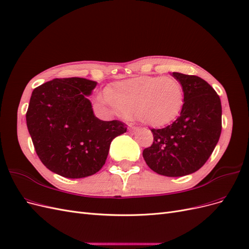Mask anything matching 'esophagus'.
<instances>
[{"label": "esophagus", "instance_id": "1", "mask_svg": "<svg viewBox=\"0 0 249 249\" xmlns=\"http://www.w3.org/2000/svg\"><path fill=\"white\" fill-rule=\"evenodd\" d=\"M138 127L137 126H130L129 127V132L131 133V134H135L136 132H138Z\"/></svg>", "mask_w": 249, "mask_h": 249}]
</instances>
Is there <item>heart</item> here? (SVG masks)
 Masks as SVG:
<instances>
[{
    "label": "heart",
    "mask_w": 249,
    "mask_h": 249,
    "mask_svg": "<svg viewBox=\"0 0 249 249\" xmlns=\"http://www.w3.org/2000/svg\"><path fill=\"white\" fill-rule=\"evenodd\" d=\"M103 106L146 125L160 127L177 119L184 105L180 83L163 76H141L116 82L97 95Z\"/></svg>",
    "instance_id": "obj_1"
}]
</instances>
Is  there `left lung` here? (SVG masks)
<instances>
[{"label":"left lung","mask_w":249,"mask_h":249,"mask_svg":"<svg viewBox=\"0 0 249 249\" xmlns=\"http://www.w3.org/2000/svg\"><path fill=\"white\" fill-rule=\"evenodd\" d=\"M184 89V105L172 124L153 129L154 142L143 150L147 166L165 177L197 171L212 155L221 134V102L213 87L196 76L172 72Z\"/></svg>","instance_id":"obj_1"}]
</instances>
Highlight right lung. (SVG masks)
Wrapping results in <instances>:
<instances>
[{
    "label": "right lung",
    "mask_w": 249,
    "mask_h": 249,
    "mask_svg": "<svg viewBox=\"0 0 249 249\" xmlns=\"http://www.w3.org/2000/svg\"><path fill=\"white\" fill-rule=\"evenodd\" d=\"M97 82L84 78L54 79L35 88L26 114L37 156L44 166L69 178L99 171L112 140L126 132L119 120L97 118L87 96Z\"/></svg>",
    "instance_id": "1"
}]
</instances>
